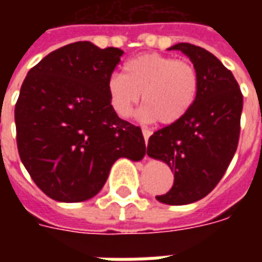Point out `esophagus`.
<instances>
[{
    "instance_id": "esophagus-1",
    "label": "esophagus",
    "mask_w": 262,
    "mask_h": 262,
    "mask_svg": "<svg viewBox=\"0 0 262 262\" xmlns=\"http://www.w3.org/2000/svg\"><path fill=\"white\" fill-rule=\"evenodd\" d=\"M143 137H144V142H146V144H147L148 142V137L151 136V132L148 130V129H143Z\"/></svg>"
}]
</instances>
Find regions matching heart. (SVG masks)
<instances>
[{"mask_svg":"<svg viewBox=\"0 0 262 262\" xmlns=\"http://www.w3.org/2000/svg\"><path fill=\"white\" fill-rule=\"evenodd\" d=\"M198 90L193 64L159 53L133 57L123 66V74H114L108 81L109 101L119 116L127 118L142 98L144 106L139 118L159 119L163 125L176 123L189 112Z\"/></svg>","mask_w":262,"mask_h":262,"instance_id":"1","label":"heart"}]
</instances>
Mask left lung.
Masks as SVG:
<instances>
[{
	"label": "left lung",
	"instance_id": "left-lung-1",
	"mask_svg": "<svg viewBox=\"0 0 262 262\" xmlns=\"http://www.w3.org/2000/svg\"><path fill=\"white\" fill-rule=\"evenodd\" d=\"M170 50L187 54L199 75L192 108L182 119L154 132L147 154L174 172V184L157 201L167 205L196 202L225 176L240 137L243 94L234 75L208 50L178 43Z\"/></svg>",
	"mask_w": 262,
	"mask_h": 262
}]
</instances>
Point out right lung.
Masks as SVG:
<instances>
[{
	"instance_id": "obj_1",
	"label": "right lung",
	"mask_w": 262,
	"mask_h": 262,
	"mask_svg": "<svg viewBox=\"0 0 262 262\" xmlns=\"http://www.w3.org/2000/svg\"><path fill=\"white\" fill-rule=\"evenodd\" d=\"M123 52L75 42L29 70L15 105L16 144L33 182L59 202L95 196L120 157L139 161V126L120 119L108 81Z\"/></svg>"
}]
</instances>
